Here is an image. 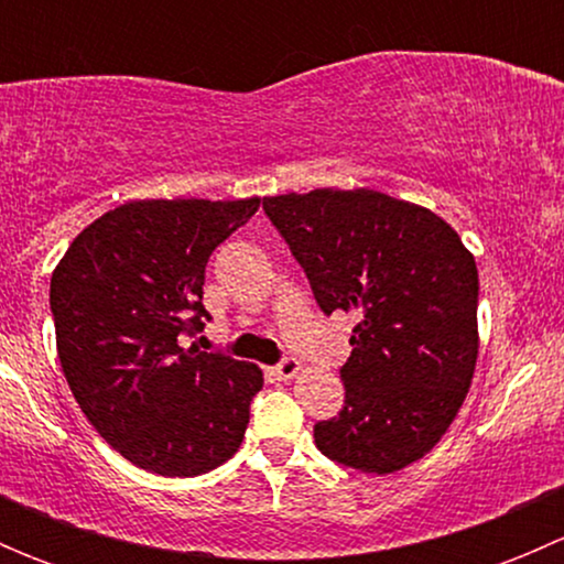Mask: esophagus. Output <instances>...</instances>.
Here are the masks:
<instances>
[{"instance_id": "obj_1", "label": "esophagus", "mask_w": 564, "mask_h": 564, "mask_svg": "<svg viewBox=\"0 0 564 564\" xmlns=\"http://www.w3.org/2000/svg\"><path fill=\"white\" fill-rule=\"evenodd\" d=\"M300 371H303V366H300L297 357H292V355H286L281 362H278V366L270 368V373L278 379V382H286V379H294Z\"/></svg>"}]
</instances>
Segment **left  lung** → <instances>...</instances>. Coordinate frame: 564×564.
<instances>
[{
	"instance_id": "obj_1",
	"label": "left lung",
	"mask_w": 564,
	"mask_h": 564,
	"mask_svg": "<svg viewBox=\"0 0 564 564\" xmlns=\"http://www.w3.org/2000/svg\"><path fill=\"white\" fill-rule=\"evenodd\" d=\"M324 314H357L338 417L314 425L329 460L390 475L445 436L477 362V267L453 226L388 193L264 198Z\"/></svg>"
}]
</instances>
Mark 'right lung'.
Returning <instances> with one entry per match:
<instances>
[{
    "label": "right lung",
    "mask_w": 564,
    "mask_h": 564,
    "mask_svg": "<svg viewBox=\"0 0 564 564\" xmlns=\"http://www.w3.org/2000/svg\"><path fill=\"white\" fill-rule=\"evenodd\" d=\"M261 198H144L89 224L51 275L56 351L73 398L130 464L193 477L246 436L259 366L185 349L204 329V270Z\"/></svg>",
    "instance_id": "1"
}]
</instances>
